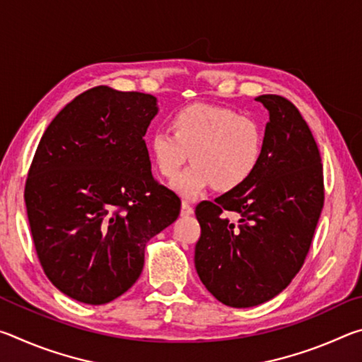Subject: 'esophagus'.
Wrapping results in <instances>:
<instances>
[{"instance_id":"obj_1","label":"esophagus","mask_w":362,"mask_h":362,"mask_svg":"<svg viewBox=\"0 0 362 362\" xmlns=\"http://www.w3.org/2000/svg\"><path fill=\"white\" fill-rule=\"evenodd\" d=\"M180 214L183 217H188V216H192L193 214V206L188 203V201H183L182 203V209H180Z\"/></svg>"}]
</instances>
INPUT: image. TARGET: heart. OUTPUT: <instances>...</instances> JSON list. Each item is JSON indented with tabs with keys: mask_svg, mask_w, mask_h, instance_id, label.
I'll return each instance as SVG.
<instances>
[{
	"mask_svg": "<svg viewBox=\"0 0 362 362\" xmlns=\"http://www.w3.org/2000/svg\"><path fill=\"white\" fill-rule=\"evenodd\" d=\"M173 132L158 129L150 139V155L158 173L177 175L189 155L193 166L174 180L175 192L196 198L214 187L218 192L241 188L255 174L263 156L265 134L250 116L230 108L194 103L170 118Z\"/></svg>",
	"mask_w": 362,
	"mask_h": 362,
	"instance_id": "obj_1",
	"label": "heart"
}]
</instances>
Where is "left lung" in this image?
I'll use <instances>...</instances> for the list:
<instances>
[{
	"label": "left lung",
	"instance_id": "1",
	"mask_svg": "<svg viewBox=\"0 0 362 362\" xmlns=\"http://www.w3.org/2000/svg\"><path fill=\"white\" fill-rule=\"evenodd\" d=\"M268 110L263 156L241 188L201 201L194 247L199 279L218 302L249 308L283 292L308 254L324 206L321 155L297 107L286 97L255 99ZM240 216L238 224L226 217Z\"/></svg>",
	"mask_w": 362,
	"mask_h": 362
}]
</instances>
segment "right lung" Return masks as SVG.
Instances as JSON below:
<instances>
[{
  "label": "right lung",
  "mask_w": 362,
  "mask_h": 362,
  "mask_svg": "<svg viewBox=\"0 0 362 362\" xmlns=\"http://www.w3.org/2000/svg\"><path fill=\"white\" fill-rule=\"evenodd\" d=\"M156 97L97 86L42 134L25 182L36 254L70 298L103 305L144 269L145 247L180 214V198L151 174L144 136Z\"/></svg>",
  "instance_id": "right-lung-1"
}]
</instances>
